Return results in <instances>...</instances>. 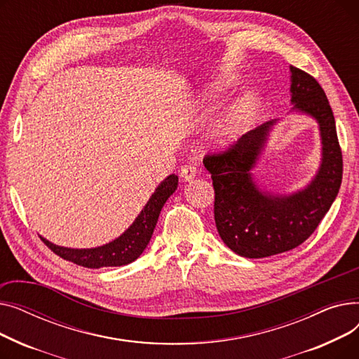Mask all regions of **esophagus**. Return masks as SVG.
I'll list each match as a JSON object with an SVG mask.
<instances>
[{
  "label": "esophagus",
  "instance_id": "1",
  "mask_svg": "<svg viewBox=\"0 0 359 359\" xmlns=\"http://www.w3.org/2000/svg\"><path fill=\"white\" fill-rule=\"evenodd\" d=\"M196 173H198L196 167H195V165H191V164L183 165V167L180 168V177H182V180H184V182H191L192 179H195Z\"/></svg>",
  "mask_w": 359,
  "mask_h": 359
}]
</instances>
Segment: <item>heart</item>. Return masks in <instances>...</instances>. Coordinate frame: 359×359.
Masks as SVG:
<instances>
[{
	"label": "heart",
	"instance_id": "b5f03b06",
	"mask_svg": "<svg viewBox=\"0 0 359 359\" xmlns=\"http://www.w3.org/2000/svg\"><path fill=\"white\" fill-rule=\"evenodd\" d=\"M230 90V83L225 79H217L210 86V93L212 97L224 96ZM248 121V106L244 102H238L231 109L214 122L210 129L208 141L214 148H229L241 135L244 123Z\"/></svg>",
	"mask_w": 359,
	"mask_h": 359
}]
</instances>
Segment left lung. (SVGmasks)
I'll return each instance as SVG.
<instances>
[{
  "mask_svg": "<svg viewBox=\"0 0 359 359\" xmlns=\"http://www.w3.org/2000/svg\"><path fill=\"white\" fill-rule=\"evenodd\" d=\"M290 113L313 119L318 128L320 163L307 184L278 192L256 176L279 119L248 132L227 153L203 158L215 191L218 234L243 257H269L304 243L330 210L342 183V153L326 94L307 72L290 67Z\"/></svg>",
  "mask_w": 359,
  "mask_h": 359,
  "instance_id": "left-lung-1",
  "label": "left lung"
}]
</instances>
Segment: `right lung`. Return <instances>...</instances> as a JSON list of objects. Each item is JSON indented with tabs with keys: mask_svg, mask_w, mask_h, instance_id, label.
I'll list each match as a JSON object with an SVG mask.
<instances>
[{
	"mask_svg": "<svg viewBox=\"0 0 359 359\" xmlns=\"http://www.w3.org/2000/svg\"><path fill=\"white\" fill-rule=\"evenodd\" d=\"M179 184V176L170 175L167 176L157 187L154 194L149 196L138 217L134 219L129 227L115 240H111L103 246L90 248V249H72L53 244L41 236L46 246L58 256L72 263H77L80 266L97 269V268H113L123 266L128 263L137 260L148 243L151 236L154 233L160 212L163 210L167 199L172 196Z\"/></svg>",
	"mask_w": 359,
	"mask_h": 359,
	"instance_id": "obj_1",
	"label": "right lung"
}]
</instances>
